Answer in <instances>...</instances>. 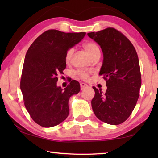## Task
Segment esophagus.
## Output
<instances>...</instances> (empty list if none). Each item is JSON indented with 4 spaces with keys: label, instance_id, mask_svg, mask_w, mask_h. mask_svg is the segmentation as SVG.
I'll list each match as a JSON object with an SVG mask.
<instances>
[{
    "label": "esophagus",
    "instance_id": "obj_1",
    "mask_svg": "<svg viewBox=\"0 0 158 158\" xmlns=\"http://www.w3.org/2000/svg\"><path fill=\"white\" fill-rule=\"evenodd\" d=\"M80 87H81V90H84L85 89V88L88 87V85L86 84H85V83H81L80 84Z\"/></svg>",
    "mask_w": 158,
    "mask_h": 158
}]
</instances>
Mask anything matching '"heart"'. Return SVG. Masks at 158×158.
<instances>
[{"label": "heart", "instance_id": "obj_1", "mask_svg": "<svg viewBox=\"0 0 158 158\" xmlns=\"http://www.w3.org/2000/svg\"><path fill=\"white\" fill-rule=\"evenodd\" d=\"M83 47H84V50L89 53L92 58H94L96 56H98L100 55V48H99L98 45L96 43H95V42H86V43H85L84 45H83ZM74 48H69V49H68V51L66 52L65 56V60L67 63H69L71 62L72 58H73V54H74ZM76 74L79 78H81L83 80H87L89 78V76H90V73L89 72L84 71V70L77 71Z\"/></svg>", "mask_w": 158, "mask_h": 158}]
</instances>
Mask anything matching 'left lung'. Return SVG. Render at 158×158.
Wrapping results in <instances>:
<instances>
[{
	"mask_svg": "<svg viewBox=\"0 0 158 158\" xmlns=\"http://www.w3.org/2000/svg\"><path fill=\"white\" fill-rule=\"evenodd\" d=\"M100 45L103 63L99 75L107 86L102 93L95 86L91 101L98 119L110 125H119L129 118L135 109L141 85L139 62L133 44L121 32L106 28L88 33Z\"/></svg>",
	"mask_w": 158,
	"mask_h": 158,
	"instance_id": "1",
	"label": "left lung"
}]
</instances>
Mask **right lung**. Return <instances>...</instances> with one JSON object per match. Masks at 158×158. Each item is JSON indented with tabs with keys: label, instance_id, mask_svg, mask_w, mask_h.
Masks as SVG:
<instances>
[{
	"label": "right lung",
	"instance_id": "right-lung-1",
	"mask_svg": "<svg viewBox=\"0 0 158 158\" xmlns=\"http://www.w3.org/2000/svg\"><path fill=\"white\" fill-rule=\"evenodd\" d=\"M85 33H64L48 30L37 37L27 51L20 89L32 119L42 127L56 126L67 118L72 95L80 91L76 80L63 90L58 87V75L66 68L65 53L84 38Z\"/></svg>",
	"mask_w": 158,
	"mask_h": 158
}]
</instances>
